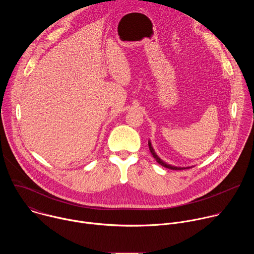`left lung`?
<instances>
[{
	"mask_svg": "<svg viewBox=\"0 0 254 254\" xmlns=\"http://www.w3.org/2000/svg\"><path fill=\"white\" fill-rule=\"evenodd\" d=\"M149 149H150V151H151V153H152V155H153V157L156 159V161L160 164V165H162L163 167H165V168H168V169H171V170H184V169H189V168H181V167H174V166H171V165H169V164H166L164 161H162L158 156H157V154H156V152L154 151V149H153V147H152V143H151V140H149Z\"/></svg>",
	"mask_w": 254,
	"mask_h": 254,
	"instance_id": "8db88e82",
	"label": "left lung"
}]
</instances>
